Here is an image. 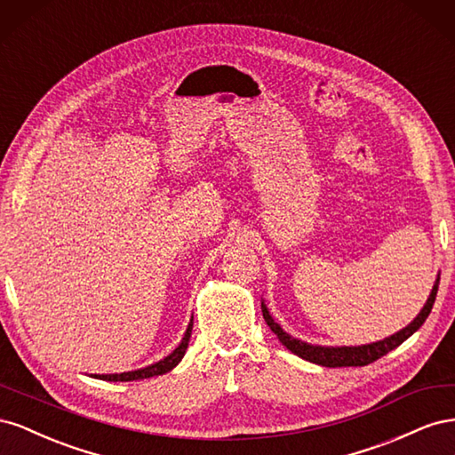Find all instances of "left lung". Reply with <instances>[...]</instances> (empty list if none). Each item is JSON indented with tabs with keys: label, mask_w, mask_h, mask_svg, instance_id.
Segmentation results:
<instances>
[{
	"label": "left lung",
	"mask_w": 455,
	"mask_h": 455,
	"mask_svg": "<svg viewBox=\"0 0 455 455\" xmlns=\"http://www.w3.org/2000/svg\"><path fill=\"white\" fill-rule=\"evenodd\" d=\"M438 283H440V273L436 275V281L433 284V291L427 298L425 306L421 307V311L416 315V319L411 321L408 326H404L398 332L383 338L379 341H371V343H364V346H313V343H307L304 339H298L294 336H291L288 332H284L283 326L273 319L266 301L261 299V313H264V319L267 323V326L273 330V334L279 338V341L283 346L292 351L294 355L301 356L304 361L321 364V366H328V368H338V366H366L370 363H374L378 359H381L383 355H387L389 351H393L395 347L401 346L403 341H406L411 334L419 330V326L425 323L427 316H429L433 304L436 299V292H438Z\"/></svg>",
	"instance_id": "left-lung-1"
}]
</instances>
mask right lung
Returning a JSON list of instances; mask_svg holds the SVG:
<instances>
[{"label":"right lung","mask_w":455,"mask_h":455,"mask_svg":"<svg viewBox=\"0 0 455 455\" xmlns=\"http://www.w3.org/2000/svg\"><path fill=\"white\" fill-rule=\"evenodd\" d=\"M191 328H194V316H191V319H189V324L186 328V334H184L182 341L178 343V347L172 353H169L167 356H164V359H161V361H157L154 364L139 368V370H131V371H121V374H92L91 378H100L104 381H136V379H146V378L167 374V371H171L178 363L184 359L186 349H188V343H189V338H191Z\"/></svg>","instance_id":"obj_1"}]
</instances>
